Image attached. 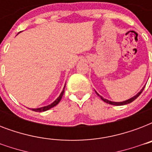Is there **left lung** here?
Wrapping results in <instances>:
<instances>
[{
	"label": "left lung",
	"mask_w": 152,
	"mask_h": 152,
	"mask_svg": "<svg viewBox=\"0 0 152 152\" xmlns=\"http://www.w3.org/2000/svg\"><path fill=\"white\" fill-rule=\"evenodd\" d=\"M144 88H145V86H144V88H142L141 90L139 92L137 93V95H134L133 97L130 98V99H129L125 100V101H123V102H112V101H110V100L106 99H104L102 96H101V95H99V94H98L96 91H95V92H96V94H97V95H99L100 98H101V99L102 100V101L105 102H106V103L110 104V105H113V106H123V105H126V104H129V103H130V102H132L134 101V100L136 99L137 98H138V96H139V95L142 93V91H143V90H144Z\"/></svg>",
	"instance_id": "obj_1"
}]
</instances>
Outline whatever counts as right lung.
Segmentation results:
<instances>
[{
    "label": "right lung",
    "instance_id": "obj_1",
    "mask_svg": "<svg viewBox=\"0 0 152 152\" xmlns=\"http://www.w3.org/2000/svg\"><path fill=\"white\" fill-rule=\"evenodd\" d=\"M64 88H65V85H64V88H63V90H62L61 93L59 96H58V98H57V99L55 100L54 102H53L51 104H50V105H48V106H42V107H39V108L31 109V110H34V111H36V112H43V111H46V110H50V109L53 108V106H57V104L59 103V102L61 101V99L62 96H63V94H64Z\"/></svg>",
    "mask_w": 152,
    "mask_h": 152
}]
</instances>
